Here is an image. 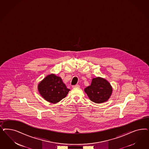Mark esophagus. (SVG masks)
Returning a JSON list of instances; mask_svg holds the SVG:
<instances>
[{
    "mask_svg": "<svg viewBox=\"0 0 149 149\" xmlns=\"http://www.w3.org/2000/svg\"><path fill=\"white\" fill-rule=\"evenodd\" d=\"M80 86H79V85H78V84H76V85H74V86H72V88H79Z\"/></svg>",
    "mask_w": 149,
    "mask_h": 149,
    "instance_id": "34e87169",
    "label": "esophagus"
}]
</instances>
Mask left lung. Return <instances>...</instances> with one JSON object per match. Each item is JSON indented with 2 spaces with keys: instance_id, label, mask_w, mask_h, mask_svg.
Segmentation results:
<instances>
[{
  "instance_id": "obj_1",
  "label": "left lung",
  "mask_w": 149,
  "mask_h": 149,
  "mask_svg": "<svg viewBox=\"0 0 149 149\" xmlns=\"http://www.w3.org/2000/svg\"><path fill=\"white\" fill-rule=\"evenodd\" d=\"M84 91L91 101L100 104L109 100L112 93V88L105 79L98 77L92 79L91 86L86 88Z\"/></svg>"
}]
</instances>
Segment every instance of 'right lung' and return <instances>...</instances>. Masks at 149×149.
<instances>
[{"label":"right lung","instance_id":"obj_1","mask_svg":"<svg viewBox=\"0 0 149 149\" xmlns=\"http://www.w3.org/2000/svg\"><path fill=\"white\" fill-rule=\"evenodd\" d=\"M39 94L47 101L55 104L65 98L70 89L67 88L61 77L49 74L38 86Z\"/></svg>","mask_w":149,"mask_h":149}]
</instances>
